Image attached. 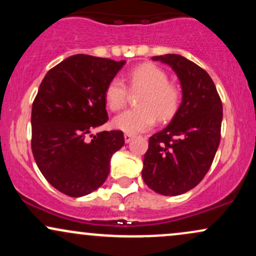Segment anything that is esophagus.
Listing matches in <instances>:
<instances>
[{
	"label": "esophagus",
	"instance_id": "1",
	"mask_svg": "<svg viewBox=\"0 0 256 256\" xmlns=\"http://www.w3.org/2000/svg\"><path fill=\"white\" fill-rule=\"evenodd\" d=\"M132 138H134V134H124V140H125L126 143L131 142Z\"/></svg>",
	"mask_w": 256,
	"mask_h": 256
}]
</instances>
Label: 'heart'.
Wrapping results in <instances>:
<instances>
[{
    "mask_svg": "<svg viewBox=\"0 0 256 256\" xmlns=\"http://www.w3.org/2000/svg\"><path fill=\"white\" fill-rule=\"evenodd\" d=\"M128 86L132 92H143L138 100L140 108L128 110L113 120L114 128L137 134L149 130L156 122L172 119L182 102V92L177 85L170 83L166 71L152 64L134 67L128 74ZM128 100V89L118 77L110 79L104 89V101L112 110L125 107Z\"/></svg>",
    "mask_w": 256,
    "mask_h": 256,
    "instance_id": "1",
    "label": "heart"
}]
</instances>
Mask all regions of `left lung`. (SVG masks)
<instances>
[{
	"label": "left lung",
	"instance_id": "1",
	"mask_svg": "<svg viewBox=\"0 0 256 256\" xmlns=\"http://www.w3.org/2000/svg\"><path fill=\"white\" fill-rule=\"evenodd\" d=\"M172 67L183 100L164 130L149 138L142 177L155 192L177 196L195 188L210 168L220 143L222 104L212 78L182 55L152 58Z\"/></svg>",
	"mask_w": 256,
	"mask_h": 256
}]
</instances>
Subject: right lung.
I'll return each mask as SVG.
<instances>
[{
  "mask_svg": "<svg viewBox=\"0 0 256 256\" xmlns=\"http://www.w3.org/2000/svg\"><path fill=\"white\" fill-rule=\"evenodd\" d=\"M125 61L77 54L49 70L32 104L31 148L38 168L55 189L71 198L104 183L110 158L124 146L122 131L107 122L104 89Z\"/></svg>",
  "mask_w": 256,
  "mask_h": 256,
  "instance_id": "right-lung-1",
  "label": "right lung"
}]
</instances>
